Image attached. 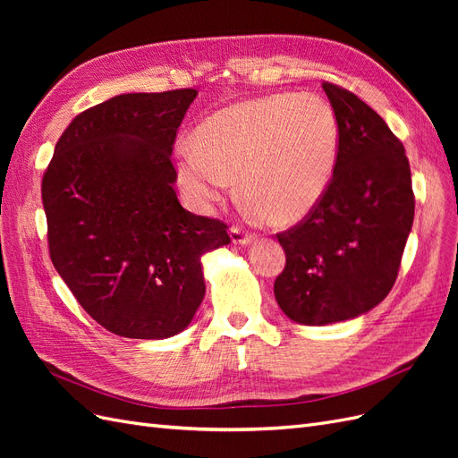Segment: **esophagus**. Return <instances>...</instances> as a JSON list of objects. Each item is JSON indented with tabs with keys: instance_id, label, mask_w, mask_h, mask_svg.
<instances>
[{
	"instance_id": "1",
	"label": "esophagus",
	"mask_w": 458,
	"mask_h": 458,
	"mask_svg": "<svg viewBox=\"0 0 458 458\" xmlns=\"http://www.w3.org/2000/svg\"><path fill=\"white\" fill-rule=\"evenodd\" d=\"M229 234H231V241H233L234 244H241V246H246V244H250V242H254V234H250V233H246V231H242L241 227H231Z\"/></svg>"
}]
</instances>
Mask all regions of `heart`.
<instances>
[{"label":"heart","mask_w":458,"mask_h":458,"mask_svg":"<svg viewBox=\"0 0 458 458\" xmlns=\"http://www.w3.org/2000/svg\"><path fill=\"white\" fill-rule=\"evenodd\" d=\"M177 155L189 204L210 212L239 177L252 216L288 227L321 204L336 170L335 110L315 95H271L208 116Z\"/></svg>","instance_id":"1"}]
</instances>
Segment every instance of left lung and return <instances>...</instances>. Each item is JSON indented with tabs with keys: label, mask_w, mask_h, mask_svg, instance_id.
Here are the masks:
<instances>
[{
	"label": "left lung",
	"mask_w": 458,
	"mask_h": 458,
	"mask_svg": "<svg viewBox=\"0 0 458 458\" xmlns=\"http://www.w3.org/2000/svg\"><path fill=\"white\" fill-rule=\"evenodd\" d=\"M340 147L325 199L279 234L286 266L275 300L300 325L348 321L377 308L399 271L414 217L411 168L401 141L348 89L325 81Z\"/></svg>",
	"instance_id": "1"
}]
</instances>
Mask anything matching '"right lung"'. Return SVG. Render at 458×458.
<instances>
[{
    "label": "right lung",
    "instance_id": "obj_1",
    "mask_svg": "<svg viewBox=\"0 0 458 458\" xmlns=\"http://www.w3.org/2000/svg\"><path fill=\"white\" fill-rule=\"evenodd\" d=\"M197 89L123 93L78 114L41 182L49 254L78 303L123 338L185 330L206 294L202 256L227 225L187 212L172 147Z\"/></svg>",
    "mask_w": 458,
    "mask_h": 458
}]
</instances>
